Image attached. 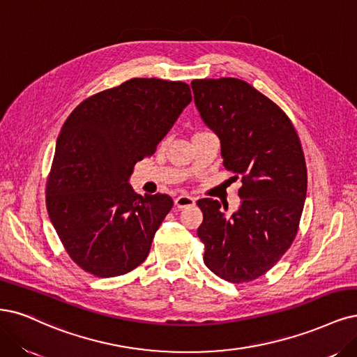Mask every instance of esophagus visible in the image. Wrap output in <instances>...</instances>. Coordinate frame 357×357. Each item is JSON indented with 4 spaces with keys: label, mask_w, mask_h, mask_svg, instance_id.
Instances as JSON below:
<instances>
[{
    "label": "esophagus",
    "mask_w": 357,
    "mask_h": 357,
    "mask_svg": "<svg viewBox=\"0 0 357 357\" xmlns=\"http://www.w3.org/2000/svg\"><path fill=\"white\" fill-rule=\"evenodd\" d=\"M196 199L192 198V196L189 195H180L176 198V206L178 208V210H181V208H188V206H192L195 205Z\"/></svg>",
    "instance_id": "obj_1"
}]
</instances>
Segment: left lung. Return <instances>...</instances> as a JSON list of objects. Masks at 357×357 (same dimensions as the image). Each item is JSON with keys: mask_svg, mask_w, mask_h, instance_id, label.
Listing matches in <instances>:
<instances>
[{"mask_svg": "<svg viewBox=\"0 0 357 357\" xmlns=\"http://www.w3.org/2000/svg\"><path fill=\"white\" fill-rule=\"evenodd\" d=\"M190 85L202 121L220 139L225 167L242 177L235 213L217 199L198 201L204 263L221 279L242 284L272 268L297 235L307 192L304 153L284 110L248 82Z\"/></svg>", "mask_w": 357, "mask_h": 357, "instance_id": "left-lung-1", "label": "left lung"}]
</instances>
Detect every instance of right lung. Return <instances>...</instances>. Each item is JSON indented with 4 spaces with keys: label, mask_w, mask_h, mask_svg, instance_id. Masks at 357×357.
<instances>
[{
    "label": "right lung",
    "mask_w": 357,
    "mask_h": 357,
    "mask_svg": "<svg viewBox=\"0 0 357 357\" xmlns=\"http://www.w3.org/2000/svg\"><path fill=\"white\" fill-rule=\"evenodd\" d=\"M190 102L188 84L132 78L84 100L61 127L47 210L85 272L114 278L146 260L174 202L168 195L136 193L130 177Z\"/></svg>",
    "instance_id": "obj_1"
}]
</instances>
